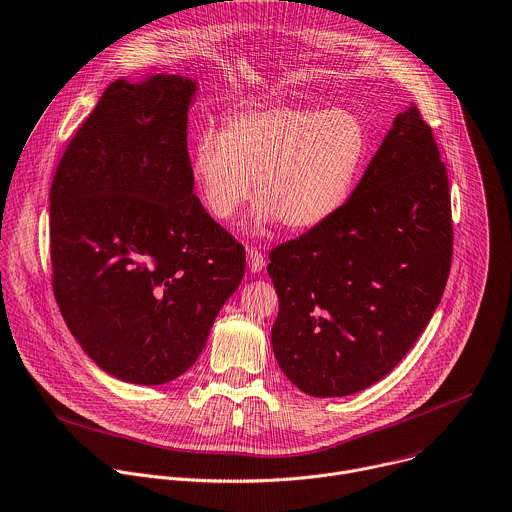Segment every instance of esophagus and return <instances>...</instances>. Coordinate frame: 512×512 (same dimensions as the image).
<instances>
[{"label":"esophagus","instance_id":"34e87169","mask_svg":"<svg viewBox=\"0 0 512 512\" xmlns=\"http://www.w3.org/2000/svg\"><path fill=\"white\" fill-rule=\"evenodd\" d=\"M265 255L259 251V249H255V247H249L247 249V265H249V269L251 271H261V269H265Z\"/></svg>","mask_w":512,"mask_h":512}]
</instances>
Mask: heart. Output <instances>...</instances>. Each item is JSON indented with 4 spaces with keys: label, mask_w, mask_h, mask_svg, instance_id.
<instances>
[{
    "label": "heart",
    "mask_w": 512,
    "mask_h": 512,
    "mask_svg": "<svg viewBox=\"0 0 512 512\" xmlns=\"http://www.w3.org/2000/svg\"><path fill=\"white\" fill-rule=\"evenodd\" d=\"M368 156L364 122L350 110L269 106L203 130L191 170L207 211L233 219L255 183L257 223L301 231L329 219L350 197Z\"/></svg>",
    "instance_id": "b5f03b06"
}]
</instances>
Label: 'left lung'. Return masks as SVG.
<instances>
[{"mask_svg":"<svg viewBox=\"0 0 512 512\" xmlns=\"http://www.w3.org/2000/svg\"><path fill=\"white\" fill-rule=\"evenodd\" d=\"M452 237L446 166L412 104L352 197L269 253L279 297L271 344L283 374L315 398L350 396L388 376L440 303Z\"/></svg>","mask_w":512,"mask_h":512,"instance_id":"left-lung-1","label":"left lung"}]
</instances>
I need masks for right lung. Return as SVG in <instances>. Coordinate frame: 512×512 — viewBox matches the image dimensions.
I'll return each mask as SVG.
<instances>
[{
    "label": "right lung",
    "mask_w": 512,
    "mask_h": 512,
    "mask_svg": "<svg viewBox=\"0 0 512 512\" xmlns=\"http://www.w3.org/2000/svg\"><path fill=\"white\" fill-rule=\"evenodd\" d=\"M195 82H112L66 146L50 189L58 307L84 352L142 386L185 374L245 273L243 245L193 193Z\"/></svg>",
    "instance_id": "add662e5"
}]
</instances>
